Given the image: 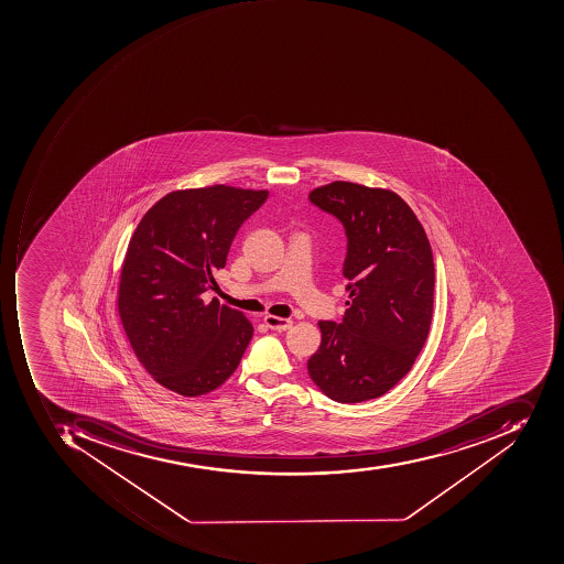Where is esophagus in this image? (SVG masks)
Here are the masks:
<instances>
[{
	"instance_id": "esophagus-1",
	"label": "esophagus",
	"mask_w": 564,
	"mask_h": 564,
	"mask_svg": "<svg viewBox=\"0 0 564 564\" xmlns=\"http://www.w3.org/2000/svg\"><path fill=\"white\" fill-rule=\"evenodd\" d=\"M264 323L274 330H286L293 326L292 318L278 317V315H265Z\"/></svg>"
}]
</instances>
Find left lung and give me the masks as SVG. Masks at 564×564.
Listing matches in <instances>:
<instances>
[{"label": "left lung", "mask_w": 564, "mask_h": 564, "mask_svg": "<svg viewBox=\"0 0 564 564\" xmlns=\"http://www.w3.org/2000/svg\"><path fill=\"white\" fill-rule=\"evenodd\" d=\"M348 237L341 324L321 321V346L307 369L339 403L382 397L424 348L434 311V259L424 226L397 192L336 182L308 194Z\"/></svg>", "instance_id": "obj_1"}]
</instances>
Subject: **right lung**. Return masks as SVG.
<instances>
[{
  "instance_id": "add662e5",
  "label": "right lung",
  "mask_w": 564,
  "mask_h": 564,
  "mask_svg": "<svg viewBox=\"0 0 564 564\" xmlns=\"http://www.w3.org/2000/svg\"><path fill=\"white\" fill-rule=\"evenodd\" d=\"M268 195L229 185L173 191L137 225L121 264L118 314L133 354L163 388L200 397L240 364L252 324L203 295L241 223Z\"/></svg>"
}]
</instances>
